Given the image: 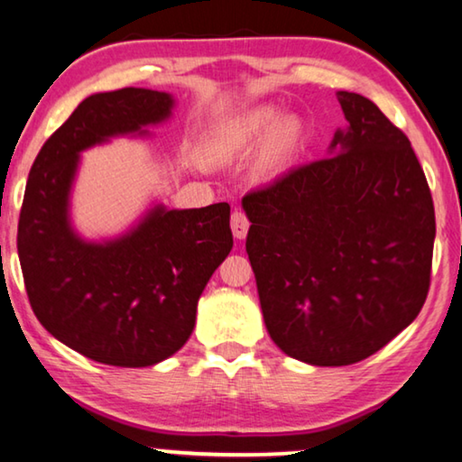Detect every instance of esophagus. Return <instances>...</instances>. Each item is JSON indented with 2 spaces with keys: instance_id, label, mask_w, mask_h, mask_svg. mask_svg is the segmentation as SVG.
<instances>
[{
  "instance_id": "1",
  "label": "esophagus",
  "mask_w": 462,
  "mask_h": 462,
  "mask_svg": "<svg viewBox=\"0 0 462 462\" xmlns=\"http://www.w3.org/2000/svg\"><path fill=\"white\" fill-rule=\"evenodd\" d=\"M230 226H232V232H234V236H236L238 240L246 238L248 228H250V220H248V217H246V214L242 212V209H234V212H232V220H230Z\"/></svg>"
}]
</instances>
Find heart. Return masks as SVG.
<instances>
[{
    "mask_svg": "<svg viewBox=\"0 0 462 462\" xmlns=\"http://www.w3.org/2000/svg\"><path fill=\"white\" fill-rule=\"evenodd\" d=\"M261 135L263 138L259 146V171L273 173L283 167L300 146L301 124L291 116L275 120L273 107L253 109L230 130V151H246Z\"/></svg>",
    "mask_w": 462,
    "mask_h": 462,
    "instance_id": "obj_1",
    "label": "heart"
}]
</instances>
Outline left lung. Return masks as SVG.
Segmentation results:
<instances>
[{
    "label": "left lung",
    "mask_w": 462,
    "mask_h": 462,
    "mask_svg": "<svg viewBox=\"0 0 462 462\" xmlns=\"http://www.w3.org/2000/svg\"><path fill=\"white\" fill-rule=\"evenodd\" d=\"M330 156L242 198L246 253L273 342L318 366L365 361L424 306L434 203L408 136L358 93Z\"/></svg>",
    "instance_id": "obj_1"
}]
</instances>
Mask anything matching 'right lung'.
Wrapping results in <instances>:
<instances>
[{
	"label": "right lung",
	"mask_w": 462,
	"mask_h": 462,
	"mask_svg": "<svg viewBox=\"0 0 462 462\" xmlns=\"http://www.w3.org/2000/svg\"><path fill=\"white\" fill-rule=\"evenodd\" d=\"M169 93L124 88L83 99L38 152L18 224V256L34 314L91 361L151 366L183 346L198 301L232 250L230 206H156L118 240L85 242L69 224L79 152L169 118Z\"/></svg>",
	"instance_id": "obj_1"
}]
</instances>
